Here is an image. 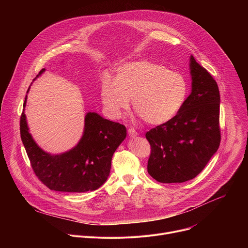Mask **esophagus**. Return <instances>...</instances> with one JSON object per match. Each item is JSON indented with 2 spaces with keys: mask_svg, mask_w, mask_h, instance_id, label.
<instances>
[{
  "mask_svg": "<svg viewBox=\"0 0 248 248\" xmlns=\"http://www.w3.org/2000/svg\"><path fill=\"white\" fill-rule=\"evenodd\" d=\"M128 135H129L130 137H132V136L134 137V136H136V135H137V131H136L134 128H132V127H131V128H129V129H128Z\"/></svg>",
  "mask_w": 248,
  "mask_h": 248,
  "instance_id": "obj_1",
  "label": "esophagus"
}]
</instances>
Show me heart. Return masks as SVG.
<instances>
[{
	"label": "heart",
	"instance_id": "obj_1",
	"mask_svg": "<svg viewBox=\"0 0 248 248\" xmlns=\"http://www.w3.org/2000/svg\"><path fill=\"white\" fill-rule=\"evenodd\" d=\"M186 92L182 75L150 61H138L119 67L114 82H103L101 99L114 118L123 115L131 99L134 112L145 123L162 124L179 113Z\"/></svg>",
	"mask_w": 248,
	"mask_h": 248
}]
</instances>
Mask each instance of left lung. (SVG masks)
Returning a JSON list of instances; mask_svg holds the SVG:
<instances>
[{"mask_svg": "<svg viewBox=\"0 0 248 248\" xmlns=\"http://www.w3.org/2000/svg\"><path fill=\"white\" fill-rule=\"evenodd\" d=\"M192 90L171 120L146 132L147 170L163 184L185 183L202 171L220 145V92L215 79L190 57Z\"/></svg>", "mask_w": 248, "mask_h": 248, "instance_id": "obj_1", "label": "left lung"}]
</instances>
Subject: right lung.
Returning a JSON list of instances; mask_svg holds the SVG:
<instances>
[{"instance_id": "1", "label": "right lung", "mask_w": 248, "mask_h": 248, "mask_svg": "<svg viewBox=\"0 0 248 248\" xmlns=\"http://www.w3.org/2000/svg\"><path fill=\"white\" fill-rule=\"evenodd\" d=\"M44 70H40L39 75ZM84 122L83 135L78 144L65 153L51 155L33 140L24 110L20 116V137L33 171L51 190L76 193L92 191L108 179L113 155L125 138L126 128L96 113H88Z\"/></svg>"}]
</instances>
